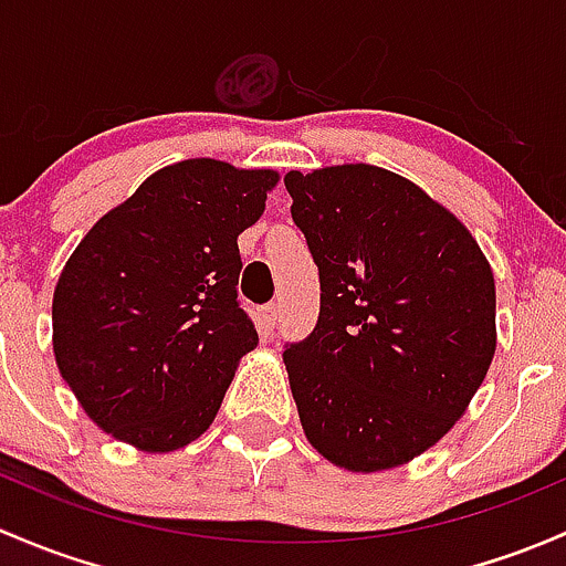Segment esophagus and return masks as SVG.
Listing matches in <instances>:
<instances>
[{
  "instance_id": "34e87169",
  "label": "esophagus",
  "mask_w": 566,
  "mask_h": 566,
  "mask_svg": "<svg viewBox=\"0 0 566 566\" xmlns=\"http://www.w3.org/2000/svg\"><path fill=\"white\" fill-rule=\"evenodd\" d=\"M277 318H281V305H277V302H270V305L261 311V324H264L266 332H272L275 329Z\"/></svg>"
}]
</instances>
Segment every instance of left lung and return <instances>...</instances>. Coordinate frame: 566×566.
<instances>
[{"label":"left lung","instance_id":"1","mask_svg":"<svg viewBox=\"0 0 566 566\" xmlns=\"http://www.w3.org/2000/svg\"><path fill=\"white\" fill-rule=\"evenodd\" d=\"M291 218L322 283L283 352L307 441L348 471L403 465L463 417L496 354L480 244L422 188L365 163L289 171Z\"/></svg>","mask_w":566,"mask_h":566}]
</instances>
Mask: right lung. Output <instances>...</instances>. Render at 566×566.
I'll list each match as a JSON object with an SVG mask.
<instances>
[{
  "instance_id": "right-lung-1",
  "label": "right lung",
  "mask_w": 566,
  "mask_h": 566,
  "mask_svg": "<svg viewBox=\"0 0 566 566\" xmlns=\"http://www.w3.org/2000/svg\"><path fill=\"white\" fill-rule=\"evenodd\" d=\"M270 168L212 157L155 171L103 214L54 291V357L92 422L144 452L212 424L259 332L237 300V237L264 212Z\"/></svg>"
}]
</instances>
